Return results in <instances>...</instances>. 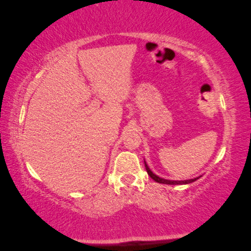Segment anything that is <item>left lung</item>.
Listing matches in <instances>:
<instances>
[{
	"label": "left lung",
	"instance_id": "left-lung-1",
	"mask_svg": "<svg viewBox=\"0 0 251 251\" xmlns=\"http://www.w3.org/2000/svg\"><path fill=\"white\" fill-rule=\"evenodd\" d=\"M145 167H146V170L148 172V175H149L151 178H152L155 182H159V183H164V184H187V183H191L196 181L197 179H199L200 176H198V178H195V179H189V180H183V181H175V180H167V179H163V178H160V176H158L157 175H154L152 171H151L149 169V167H148L147 162L145 161Z\"/></svg>",
	"mask_w": 251,
	"mask_h": 251
}]
</instances>
